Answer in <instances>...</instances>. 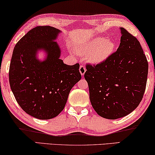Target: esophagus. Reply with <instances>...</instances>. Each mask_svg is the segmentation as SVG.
I'll return each instance as SVG.
<instances>
[{
  "mask_svg": "<svg viewBox=\"0 0 155 155\" xmlns=\"http://www.w3.org/2000/svg\"><path fill=\"white\" fill-rule=\"evenodd\" d=\"M86 67H85L84 65H81L79 67V71H80L81 74L82 76H84L85 72H86Z\"/></svg>",
  "mask_w": 155,
  "mask_h": 155,
  "instance_id": "34e87169",
  "label": "esophagus"
}]
</instances>
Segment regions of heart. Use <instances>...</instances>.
Masks as SVG:
<instances>
[{"mask_svg": "<svg viewBox=\"0 0 155 155\" xmlns=\"http://www.w3.org/2000/svg\"><path fill=\"white\" fill-rule=\"evenodd\" d=\"M115 43L112 39L96 37L74 47L77 55L84 57L88 62L97 64L103 62L112 55L115 50Z\"/></svg>", "mask_w": 155, "mask_h": 155, "instance_id": "b5f03b06", "label": "heart"}]
</instances>
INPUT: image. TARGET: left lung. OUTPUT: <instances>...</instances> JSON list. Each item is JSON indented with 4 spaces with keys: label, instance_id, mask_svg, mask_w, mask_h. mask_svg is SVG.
Returning <instances> with one entry per match:
<instances>
[{
    "label": "left lung",
    "instance_id": "8db88e82",
    "mask_svg": "<svg viewBox=\"0 0 155 155\" xmlns=\"http://www.w3.org/2000/svg\"><path fill=\"white\" fill-rule=\"evenodd\" d=\"M120 30L117 51L100 64H87L84 74L93 109L108 119L125 117L139 105L147 79L148 62L140 42L124 28Z\"/></svg>",
    "mask_w": 155,
    "mask_h": 155
}]
</instances>
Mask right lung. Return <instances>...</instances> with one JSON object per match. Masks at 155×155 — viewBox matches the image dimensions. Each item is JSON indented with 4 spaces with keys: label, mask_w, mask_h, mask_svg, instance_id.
Here are the masks:
<instances>
[{
    "label": "right lung",
    "mask_w": 155,
    "mask_h": 155,
    "mask_svg": "<svg viewBox=\"0 0 155 155\" xmlns=\"http://www.w3.org/2000/svg\"><path fill=\"white\" fill-rule=\"evenodd\" d=\"M60 30L39 26L28 31L15 45L9 69V81L17 103L28 114L50 119L64 110L69 92L81 78L79 64L67 65L60 59L55 41ZM39 49L47 58H36Z\"/></svg>",
    "instance_id": "obj_1"
}]
</instances>
